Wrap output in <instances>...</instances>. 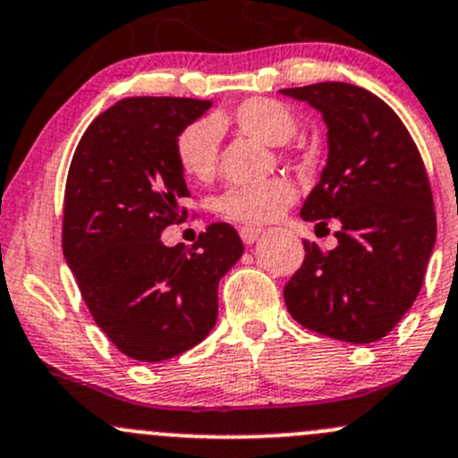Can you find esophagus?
Returning <instances> with one entry per match:
<instances>
[{
	"label": "esophagus",
	"mask_w": 458,
	"mask_h": 458,
	"mask_svg": "<svg viewBox=\"0 0 458 458\" xmlns=\"http://www.w3.org/2000/svg\"><path fill=\"white\" fill-rule=\"evenodd\" d=\"M239 234H242V242L245 245H252L259 239V234H261V228H254V225H243V228L239 230Z\"/></svg>",
	"instance_id": "1"
}]
</instances>
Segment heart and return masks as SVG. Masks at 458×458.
Returning <instances> with one entry per match:
<instances>
[{"instance_id": "b5f03b06", "label": "heart", "mask_w": 458, "mask_h": 458, "mask_svg": "<svg viewBox=\"0 0 458 458\" xmlns=\"http://www.w3.org/2000/svg\"><path fill=\"white\" fill-rule=\"evenodd\" d=\"M228 123L257 140L281 147L298 131L296 115L287 105L272 98H250L233 109ZM221 120H197L177 136L175 157L189 180L208 182L215 175ZM296 201L290 180H269L259 186H237L219 197V210L234 224L259 225L278 219Z\"/></svg>"}]
</instances>
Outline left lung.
Segmentation results:
<instances>
[{
  "label": "left lung",
  "instance_id": "left-lung-1",
  "mask_svg": "<svg viewBox=\"0 0 458 458\" xmlns=\"http://www.w3.org/2000/svg\"><path fill=\"white\" fill-rule=\"evenodd\" d=\"M310 103L327 124L329 156L301 208L338 245L305 242V261L283 290L293 320L327 338L369 344L412 307L435 250L437 215L420 148L399 115L351 83L281 89Z\"/></svg>",
  "mask_w": 458,
  "mask_h": 458
}]
</instances>
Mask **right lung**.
<instances>
[{"label": "right lung", "mask_w": 458, "mask_h": 458, "mask_svg": "<svg viewBox=\"0 0 458 458\" xmlns=\"http://www.w3.org/2000/svg\"><path fill=\"white\" fill-rule=\"evenodd\" d=\"M210 100L140 96L103 112L67 173L64 254L96 325L115 349L162 362L199 344L216 322V287L242 259L230 224H210L192 248L162 243L191 197L177 136Z\"/></svg>", "instance_id": "1"}]
</instances>
